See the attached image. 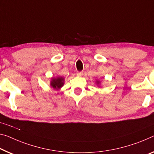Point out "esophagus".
<instances>
[{"instance_id":"1","label":"esophagus","mask_w":154,"mask_h":154,"mask_svg":"<svg viewBox=\"0 0 154 154\" xmlns=\"http://www.w3.org/2000/svg\"><path fill=\"white\" fill-rule=\"evenodd\" d=\"M82 74H83V72H77V75H82Z\"/></svg>"}]
</instances>
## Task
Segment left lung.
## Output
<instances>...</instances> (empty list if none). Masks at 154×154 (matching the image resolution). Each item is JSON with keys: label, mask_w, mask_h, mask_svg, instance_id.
<instances>
[{"label": "left lung", "mask_w": 154, "mask_h": 154, "mask_svg": "<svg viewBox=\"0 0 154 154\" xmlns=\"http://www.w3.org/2000/svg\"><path fill=\"white\" fill-rule=\"evenodd\" d=\"M97 83H99V82L98 81V82H97Z\"/></svg>", "instance_id": "left-lung-1"}]
</instances>
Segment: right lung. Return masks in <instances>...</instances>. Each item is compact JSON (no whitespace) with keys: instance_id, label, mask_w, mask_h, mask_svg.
<instances>
[{"instance_id":"obj_1","label":"right lung","mask_w":154,"mask_h":154,"mask_svg":"<svg viewBox=\"0 0 154 154\" xmlns=\"http://www.w3.org/2000/svg\"><path fill=\"white\" fill-rule=\"evenodd\" d=\"M64 79L62 77H59L57 79H53L51 81V86L53 87L54 89H60L61 87H63L64 84Z\"/></svg>"}]
</instances>
